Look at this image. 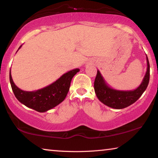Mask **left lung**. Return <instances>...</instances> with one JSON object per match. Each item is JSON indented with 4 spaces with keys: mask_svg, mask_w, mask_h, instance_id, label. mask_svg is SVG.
I'll list each match as a JSON object with an SVG mask.
<instances>
[{
    "mask_svg": "<svg viewBox=\"0 0 158 158\" xmlns=\"http://www.w3.org/2000/svg\"><path fill=\"white\" fill-rule=\"evenodd\" d=\"M147 71L142 83L135 90H120L112 88L108 85L100 71L97 70L94 81V90L98 100L107 106L115 109H124L136 102L148 87L150 81V63L148 56Z\"/></svg>",
    "mask_w": 158,
    "mask_h": 158,
    "instance_id": "obj_1",
    "label": "left lung"
}]
</instances>
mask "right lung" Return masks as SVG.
<instances>
[{
	"label": "right lung",
	"instance_id": "obj_1",
	"mask_svg": "<svg viewBox=\"0 0 158 158\" xmlns=\"http://www.w3.org/2000/svg\"><path fill=\"white\" fill-rule=\"evenodd\" d=\"M79 71L78 68L68 71L50 85L34 91H25L17 87L12 79L10 70L9 78L13 92L19 102L36 111L45 112L57 106L64 100L70 89L72 78Z\"/></svg>",
	"mask_w": 158,
	"mask_h": 158
}]
</instances>
